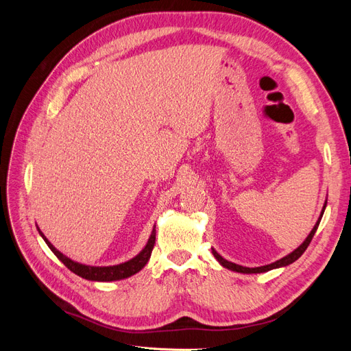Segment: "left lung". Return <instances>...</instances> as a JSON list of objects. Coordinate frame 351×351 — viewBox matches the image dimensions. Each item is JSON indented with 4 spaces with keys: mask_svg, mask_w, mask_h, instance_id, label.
Masks as SVG:
<instances>
[{
    "mask_svg": "<svg viewBox=\"0 0 351 351\" xmlns=\"http://www.w3.org/2000/svg\"><path fill=\"white\" fill-rule=\"evenodd\" d=\"M325 208H326V202H325V205H324V208H322V212H321V217H319V219L316 221V224H315V227L312 228L311 234L306 237V240H304V241L300 244V246L297 247L295 250H293L290 254H287V256L281 258L280 261H275L274 263L265 265V267L247 268V267H241V265H237V263H232V262H228V261H226V259L222 258L221 254H219L217 250H214V249H212V253H214L215 259H217V261H218V262L222 265V267L227 268V269H231V271L241 272V274H261V272H268V271H271V269H275V268L287 267V265H290V263H293V262H295L297 259H299V258L302 256V254L304 253V250L307 249V246H309V244H311V241H312V239H313V236H315V232H316L317 227H319V222H321V219H322V215H324V210H325Z\"/></svg>",
    "mask_w": 351,
    "mask_h": 351,
    "instance_id": "obj_1",
    "label": "left lung"
}]
</instances>
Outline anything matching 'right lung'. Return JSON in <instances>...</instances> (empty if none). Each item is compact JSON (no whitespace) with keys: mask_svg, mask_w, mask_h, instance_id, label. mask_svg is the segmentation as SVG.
<instances>
[{"mask_svg":"<svg viewBox=\"0 0 351 351\" xmlns=\"http://www.w3.org/2000/svg\"><path fill=\"white\" fill-rule=\"evenodd\" d=\"M39 234L42 236V239L45 240V243L48 244V247L52 250V253L56 254V256L66 265V267L74 272L79 277L84 278V280H90V281H119V280H124V278H129L132 275H134L136 272H139L145 265L147 263L151 258V253L154 249V244H155V228L152 230V234L147 240L146 246L143 247V250L134 256L133 259L127 261L124 263L120 265H112V267H89V265H82L79 262H74L70 258H67L66 254H62L61 252H58L52 244L48 241V239L42 234L39 231Z\"/></svg>","mask_w":351,"mask_h":351,"instance_id":"add662e5","label":"right lung"}]
</instances>
